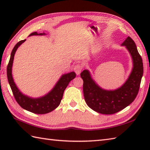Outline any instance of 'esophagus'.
<instances>
[{
  "mask_svg": "<svg viewBox=\"0 0 150 150\" xmlns=\"http://www.w3.org/2000/svg\"><path fill=\"white\" fill-rule=\"evenodd\" d=\"M73 69H74L75 73L77 75H80V73L82 69V66L81 64H76L74 66V68H73Z\"/></svg>",
  "mask_w": 150,
  "mask_h": 150,
  "instance_id": "esophagus-1",
  "label": "esophagus"
}]
</instances>
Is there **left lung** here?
Wrapping results in <instances>:
<instances>
[{"mask_svg": "<svg viewBox=\"0 0 150 150\" xmlns=\"http://www.w3.org/2000/svg\"><path fill=\"white\" fill-rule=\"evenodd\" d=\"M122 46H126L132 57L133 67L128 79L122 86L115 90H106L98 86L91 78L90 71L81 73L83 79V92L86 103L98 113L111 115L119 112L133 103L139 90L143 75L142 57L131 37H128Z\"/></svg>", "mask_w": 150, "mask_h": 150, "instance_id": "1", "label": "left lung"}]
</instances>
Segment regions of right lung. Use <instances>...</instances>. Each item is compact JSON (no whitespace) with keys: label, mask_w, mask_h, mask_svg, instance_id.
Returning a JSON list of instances; mask_svg holds the SVG:
<instances>
[{"label":"right lung","mask_w":150,"mask_h":150,"mask_svg":"<svg viewBox=\"0 0 150 150\" xmlns=\"http://www.w3.org/2000/svg\"><path fill=\"white\" fill-rule=\"evenodd\" d=\"M46 33H38L37 32L31 33L29 36L43 35ZM26 41V39L19 41L13 49L10 59L7 67V76L9 84L14 95L16 101L20 106L27 111L37 114H45L52 111L59 106L63 97V93L65 89L68 86L69 82L76 77L75 72H70L62 75L55 86L48 93L39 98H31L22 94L18 90L14 82L12 77V66L13 62L14 55L18 47Z\"/></svg>","instance_id":"obj_1"}]
</instances>
